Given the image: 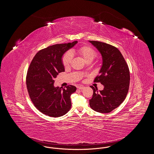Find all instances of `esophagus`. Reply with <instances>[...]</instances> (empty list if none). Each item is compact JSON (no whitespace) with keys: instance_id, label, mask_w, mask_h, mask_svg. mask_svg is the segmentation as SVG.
Listing matches in <instances>:
<instances>
[{"instance_id":"1","label":"esophagus","mask_w":154,"mask_h":154,"mask_svg":"<svg viewBox=\"0 0 154 154\" xmlns=\"http://www.w3.org/2000/svg\"><path fill=\"white\" fill-rule=\"evenodd\" d=\"M77 88H78V89H79L82 90V89H84L85 88V87H84V86H81V85H80V86H79V87H77Z\"/></svg>"}]
</instances>
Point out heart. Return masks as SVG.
<instances>
[{"label":"heart","instance_id":"heart-1","mask_svg":"<svg viewBox=\"0 0 154 154\" xmlns=\"http://www.w3.org/2000/svg\"><path fill=\"white\" fill-rule=\"evenodd\" d=\"M77 52L86 62L88 61L92 62L96 55L95 51L91 47L87 45L81 47L80 48L77 50ZM72 58L73 55L71 52H67L64 54L62 58V62L63 66L65 67L69 66Z\"/></svg>","mask_w":154,"mask_h":154}]
</instances>
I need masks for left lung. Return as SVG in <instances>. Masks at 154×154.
Here are the masks:
<instances>
[{"mask_svg":"<svg viewBox=\"0 0 154 154\" xmlns=\"http://www.w3.org/2000/svg\"><path fill=\"white\" fill-rule=\"evenodd\" d=\"M100 53L102 65L99 75L94 82H100L102 91L91 86L94 91L89 105L92 109L101 113H108L124 102L128 92L130 73L121 52L110 44L97 41H89Z\"/></svg>","mask_w":154,"mask_h":154,"instance_id":"obj_1","label":"left lung"}]
</instances>
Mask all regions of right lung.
Listing matches in <instances>:
<instances>
[{"mask_svg":"<svg viewBox=\"0 0 154 154\" xmlns=\"http://www.w3.org/2000/svg\"><path fill=\"white\" fill-rule=\"evenodd\" d=\"M78 43L55 44L38 52L30 64L26 75V87L35 106L45 115L59 117L71 108L70 96L76 87L54 85V79L65 72L62 62L63 54Z\"/></svg>","mask_w":154,"mask_h":154,"instance_id":"obj_1","label":"right lung"}]
</instances>
